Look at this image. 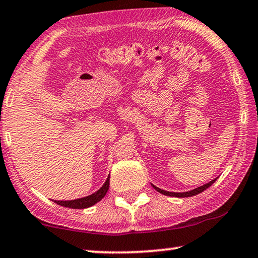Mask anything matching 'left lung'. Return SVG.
Segmentation results:
<instances>
[{
  "label": "left lung",
  "instance_id": "8db88e82",
  "mask_svg": "<svg viewBox=\"0 0 258 258\" xmlns=\"http://www.w3.org/2000/svg\"><path fill=\"white\" fill-rule=\"evenodd\" d=\"M215 180H217V178L213 179V180H211V182H209V183L204 184V185L197 187V189H194V190L187 191V192H169V191H164V190H162V189H160V187L153 185V184H152V185H153L154 189H155L157 192H160V194H162V195L170 196V197L184 198V197H192V196H196V195L201 194V192H203V191H205V190L207 189V187H210L211 185H212V184L215 182Z\"/></svg>",
  "mask_w": 258,
  "mask_h": 258
}]
</instances>
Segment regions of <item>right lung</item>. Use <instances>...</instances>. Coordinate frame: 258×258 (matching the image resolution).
Wrapping results in <instances>:
<instances>
[{
	"label": "right lung",
	"mask_w": 258,
	"mask_h": 258,
	"mask_svg": "<svg viewBox=\"0 0 258 258\" xmlns=\"http://www.w3.org/2000/svg\"><path fill=\"white\" fill-rule=\"evenodd\" d=\"M109 185H110V176L107 177V179L105 180V183L103 184L101 189L96 191L95 194L87 196V197H83V198L74 199V201H54V203L63 207H69V209H87V207L95 205L96 203H98L99 201H102V199L104 198L107 190H109Z\"/></svg>",
	"instance_id": "obj_1"
}]
</instances>
